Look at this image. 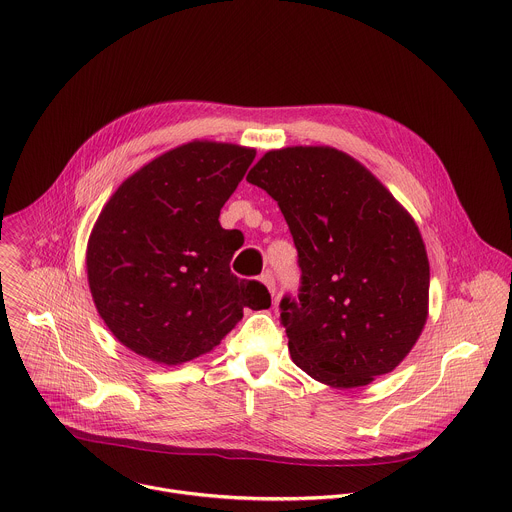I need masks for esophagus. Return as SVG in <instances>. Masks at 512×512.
<instances>
[{
  "label": "esophagus",
  "mask_w": 512,
  "mask_h": 512,
  "mask_svg": "<svg viewBox=\"0 0 512 512\" xmlns=\"http://www.w3.org/2000/svg\"><path fill=\"white\" fill-rule=\"evenodd\" d=\"M261 281L265 283V287L269 289V293L275 297V291H277V287H275V277H273V273H271V271L263 273V275H261Z\"/></svg>",
  "instance_id": "esophagus-1"
}]
</instances>
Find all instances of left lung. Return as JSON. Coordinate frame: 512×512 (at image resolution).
I'll use <instances>...</instances> for the list:
<instances>
[{"label":"left lung","instance_id":"left-lung-1","mask_svg":"<svg viewBox=\"0 0 512 512\" xmlns=\"http://www.w3.org/2000/svg\"><path fill=\"white\" fill-rule=\"evenodd\" d=\"M247 181L277 201L299 253V295L279 305L295 365L335 389L391 373L429 313V259L413 217L333 147L269 151Z\"/></svg>","mask_w":512,"mask_h":512}]
</instances>
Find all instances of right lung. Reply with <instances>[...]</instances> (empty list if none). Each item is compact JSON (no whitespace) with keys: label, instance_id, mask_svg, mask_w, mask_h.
Instances as JSON below:
<instances>
[{"label":"right lung","instance_id":"right-lung-1","mask_svg":"<svg viewBox=\"0 0 512 512\" xmlns=\"http://www.w3.org/2000/svg\"><path fill=\"white\" fill-rule=\"evenodd\" d=\"M255 149L191 141L127 177L105 203L87 243L97 313L133 353L181 365L209 353L241 321L269 309L259 281L231 273L237 251L219 213Z\"/></svg>","mask_w":512,"mask_h":512}]
</instances>
